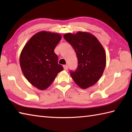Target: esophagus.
I'll use <instances>...</instances> for the list:
<instances>
[{
    "mask_svg": "<svg viewBox=\"0 0 132 132\" xmlns=\"http://www.w3.org/2000/svg\"><path fill=\"white\" fill-rule=\"evenodd\" d=\"M63 68L65 70H68V66L67 64H65V65H63Z\"/></svg>",
    "mask_w": 132,
    "mask_h": 132,
    "instance_id": "1",
    "label": "esophagus"
}]
</instances>
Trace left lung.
<instances>
[{"label": "left lung", "mask_w": 132, "mask_h": 132, "mask_svg": "<svg viewBox=\"0 0 132 132\" xmlns=\"http://www.w3.org/2000/svg\"><path fill=\"white\" fill-rule=\"evenodd\" d=\"M64 38L74 49L77 57V68L70 70L75 82L86 89L93 86L103 74L106 64L104 48L94 35L85 32L64 35Z\"/></svg>", "instance_id": "left-lung-1"}]
</instances>
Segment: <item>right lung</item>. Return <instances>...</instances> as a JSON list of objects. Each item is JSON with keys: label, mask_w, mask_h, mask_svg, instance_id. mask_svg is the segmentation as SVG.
I'll return each instance as SVG.
<instances>
[{"label": "right lung", "mask_w": 132, "mask_h": 132, "mask_svg": "<svg viewBox=\"0 0 132 132\" xmlns=\"http://www.w3.org/2000/svg\"><path fill=\"white\" fill-rule=\"evenodd\" d=\"M61 39L59 34L41 31L33 35L21 51L22 71L28 81L39 90L47 88L57 73L63 70L54 52Z\"/></svg>", "instance_id": "add662e5"}]
</instances>
